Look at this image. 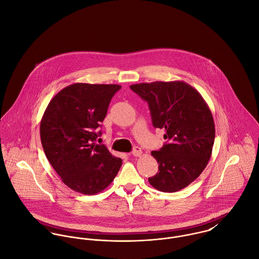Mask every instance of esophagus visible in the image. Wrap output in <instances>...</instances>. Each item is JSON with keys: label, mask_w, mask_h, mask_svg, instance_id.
<instances>
[{"label": "esophagus", "mask_w": 259, "mask_h": 259, "mask_svg": "<svg viewBox=\"0 0 259 259\" xmlns=\"http://www.w3.org/2000/svg\"><path fill=\"white\" fill-rule=\"evenodd\" d=\"M132 153H133V155H135V156H141V155H142V153H143V151H142L141 148H139V147H135Z\"/></svg>", "instance_id": "34e87169"}]
</instances>
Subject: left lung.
<instances>
[{"label": "left lung", "instance_id": "8db88e82", "mask_svg": "<svg viewBox=\"0 0 259 259\" xmlns=\"http://www.w3.org/2000/svg\"><path fill=\"white\" fill-rule=\"evenodd\" d=\"M148 102L154 127L164 128L167 143L151 151L157 174L148 179L155 189L176 192L195 181L206 167L215 137L214 121L201 95L185 81L131 85Z\"/></svg>", "mask_w": 259, "mask_h": 259}]
</instances>
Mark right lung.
I'll list each match as a JSON object with an SVG mask.
<instances>
[{
  "instance_id": "1",
  "label": "right lung",
  "mask_w": 259,
  "mask_h": 259,
  "mask_svg": "<svg viewBox=\"0 0 259 259\" xmlns=\"http://www.w3.org/2000/svg\"><path fill=\"white\" fill-rule=\"evenodd\" d=\"M119 84L76 82L60 91L40 120L45 154L62 182L76 192L96 194L111 185L122 160L95 141Z\"/></svg>"
}]
</instances>
